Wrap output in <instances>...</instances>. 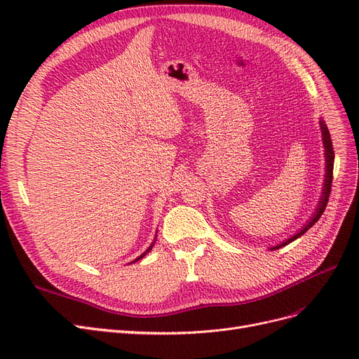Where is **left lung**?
I'll list each match as a JSON object with an SVG mask.
<instances>
[{
    "instance_id": "left-lung-1",
    "label": "left lung",
    "mask_w": 359,
    "mask_h": 359,
    "mask_svg": "<svg viewBox=\"0 0 359 359\" xmlns=\"http://www.w3.org/2000/svg\"><path fill=\"white\" fill-rule=\"evenodd\" d=\"M320 130H322V139H323V147H325V168H327V173H325V182H323V190H322V199L319 201V205L316 211H314L313 217L310 219V222L302 227V229L299 232H297L293 236H290L289 240H286L285 243H281L276 247H271V250H277L280 247L283 245H287L289 243L295 241L297 238H299L301 235L306 233L310 227L316 223L320 215L323 214L325 208H327V203H328V198H330V193H331V186H332V169H334V148H332V140H331V135H330V130L327 127V124H325L323 121H320Z\"/></svg>"
}]
</instances>
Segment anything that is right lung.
I'll use <instances>...</instances> for the list:
<instances>
[{
  "label": "right lung",
  "mask_w": 359,
  "mask_h": 359,
  "mask_svg": "<svg viewBox=\"0 0 359 359\" xmlns=\"http://www.w3.org/2000/svg\"><path fill=\"white\" fill-rule=\"evenodd\" d=\"M154 243H156V241H154ZM154 243H153V244H151V245H149V247H148V248H147V252H145V253H142V255H140V256H139V257H137V259H135V260H133V262H136V260H139V259H142V257H144V256H145V255H147V253H149V250H151V248H153V245H154Z\"/></svg>",
  "instance_id": "1"
}]
</instances>
